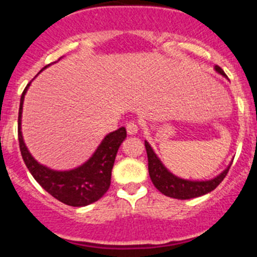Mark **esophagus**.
Returning <instances> with one entry per match:
<instances>
[{"label":"esophagus","mask_w":257,"mask_h":257,"mask_svg":"<svg viewBox=\"0 0 257 257\" xmlns=\"http://www.w3.org/2000/svg\"><path fill=\"white\" fill-rule=\"evenodd\" d=\"M126 130L128 135H136L138 131H139V127H138V124H136L135 122H128V123L126 124Z\"/></svg>","instance_id":"1"}]
</instances>
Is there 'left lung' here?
Listing matches in <instances>:
<instances>
[{
  "mask_svg": "<svg viewBox=\"0 0 257 257\" xmlns=\"http://www.w3.org/2000/svg\"><path fill=\"white\" fill-rule=\"evenodd\" d=\"M215 72L221 74L222 77H226L224 70L217 65H215ZM145 148H147V154H148V170L152 183L162 194L176 199L197 198V197L205 196L207 193L212 192L224 180L230 169L231 162H233L231 161L226 166V169L222 170L215 178L208 179V180H190V179H183L172 174L163 165L160 157L157 156L152 145L147 140H145Z\"/></svg>",
  "mask_w": 257,
  "mask_h": 257,
  "instance_id": "left-lung-1",
  "label": "left lung"
}]
</instances>
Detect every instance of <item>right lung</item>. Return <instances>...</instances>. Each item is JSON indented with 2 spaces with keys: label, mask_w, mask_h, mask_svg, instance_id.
I'll return each mask as SVG.
<instances>
[{
  "label": "right lung",
  "mask_w": 257,
  "mask_h": 257,
  "mask_svg": "<svg viewBox=\"0 0 257 257\" xmlns=\"http://www.w3.org/2000/svg\"><path fill=\"white\" fill-rule=\"evenodd\" d=\"M50 65L51 64L42 68L40 73ZM31 83L32 82H29L27 85L20 97L19 117H18L20 152L29 172L49 194L65 205L73 206V207H83V206L91 205L94 202L99 201L110 187L113 165H114L118 149L126 139V128L119 127L113 133L106 134L91 157L82 165L70 170L50 169L47 166L38 162L35 157L32 156L23 138V104H24V97Z\"/></svg>",
  "instance_id": "right-lung-1"
}]
</instances>
